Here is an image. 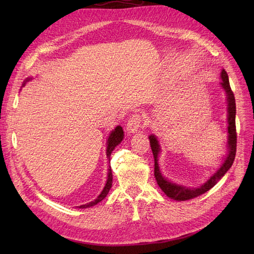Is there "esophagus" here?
I'll return each mask as SVG.
<instances>
[{"mask_svg": "<svg viewBox=\"0 0 254 254\" xmlns=\"http://www.w3.org/2000/svg\"><path fill=\"white\" fill-rule=\"evenodd\" d=\"M141 122L142 119L139 114H132L127 122V131L129 133H135L136 131H139V129L141 128Z\"/></svg>", "mask_w": 254, "mask_h": 254, "instance_id": "obj_1", "label": "esophagus"}]
</instances>
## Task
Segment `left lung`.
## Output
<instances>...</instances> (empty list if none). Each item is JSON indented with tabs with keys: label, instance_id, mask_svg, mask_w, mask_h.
<instances>
[{
	"label": "left lung",
	"instance_id": "left-lung-1",
	"mask_svg": "<svg viewBox=\"0 0 254 254\" xmlns=\"http://www.w3.org/2000/svg\"><path fill=\"white\" fill-rule=\"evenodd\" d=\"M221 87L226 91L227 94V101H228V137H229V152L228 157L226 158L224 164L220 166L219 170L215 173L211 178L207 180L205 183H203L200 188L197 189H190L186 188L183 186H178V184L170 182L167 179H165L160 172V167L158 164V156L160 152V145L157 140V137L151 134L149 135V142H150V147L152 150L153 158H155V177L158 186L160 189L162 190L166 194L167 197L178 201H184L189 200V199H193L197 196H200L204 194L205 191L211 190L215 184H216L225 174L228 172L230 167L232 166L234 159H235V153H236V143H237V135H236V126H235V114H236V106H235V98L234 94L230 87L229 77L228 74L225 70L221 71Z\"/></svg>",
	"mask_w": 254,
	"mask_h": 254
}]
</instances>
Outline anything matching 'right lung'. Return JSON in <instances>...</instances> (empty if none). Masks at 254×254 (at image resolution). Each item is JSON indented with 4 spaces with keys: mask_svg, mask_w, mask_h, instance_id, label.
Masks as SVG:
<instances>
[{
    "mask_svg": "<svg viewBox=\"0 0 254 254\" xmlns=\"http://www.w3.org/2000/svg\"><path fill=\"white\" fill-rule=\"evenodd\" d=\"M30 78H27L25 80L28 81ZM123 137H124V131H123V128L121 126H118L117 128H115L113 131L110 133L109 135V139H108V142H107V158L109 159L110 161V156H111V152L113 151V149L117 147V146L122 142ZM112 187V172H111V167L109 166V170H108V179H107V182H106V186L103 190V191L101 194H99V196L95 199L94 201H91L87 204H82V205H79L78 207L79 209H86V207H90V206H93L95 204H97L98 202H101L103 199L108 195L109 190Z\"/></svg>",
    "mask_w": 254,
    "mask_h": 254,
    "instance_id": "1",
    "label": "right lung"
}]
</instances>
